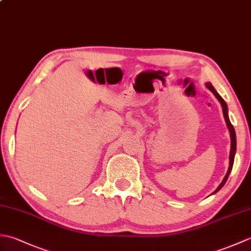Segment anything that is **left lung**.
Returning a JSON list of instances; mask_svg holds the SVG:
<instances>
[{
    "label": "left lung",
    "instance_id": "left-lung-1",
    "mask_svg": "<svg viewBox=\"0 0 251 251\" xmlns=\"http://www.w3.org/2000/svg\"><path fill=\"white\" fill-rule=\"evenodd\" d=\"M206 87H207L208 89H209L210 92L216 96V98H217L218 100H219V102L221 103L222 111H223V116H225V120H226V126H227L228 130H230V136H231L230 165H228V169H227V173H226V177L223 178L222 182H221V183L219 184V186H218V188L216 189V191L214 192V193H212V194H215V193H217L218 191H220V190L222 189V186L226 184V180H227V178H228V176H230V173H231V170H232V168H233L234 157H235V153H236V135H235V129H234V127H233V125L231 124V122H230V119H228V114H227V105H226V101L223 100V98L221 97V96H220L219 94H218V92H217V90L215 89V87L212 86L211 83L207 82V83H206Z\"/></svg>",
    "mask_w": 251,
    "mask_h": 251
}]
</instances>
